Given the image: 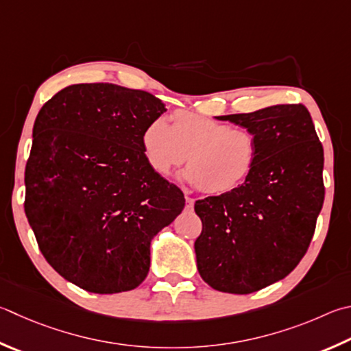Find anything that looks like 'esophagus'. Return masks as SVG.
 Masks as SVG:
<instances>
[{
    "label": "esophagus",
    "instance_id": "34e87169",
    "mask_svg": "<svg viewBox=\"0 0 351 351\" xmlns=\"http://www.w3.org/2000/svg\"><path fill=\"white\" fill-rule=\"evenodd\" d=\"M195 206V199L190 196H186V210H193Z\"/></svg>",
    "mask_w": 351,
    "mask_h": 351
}]
</instances>
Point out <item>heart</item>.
I'll list each match as a JSON object with an SVG mask.
<instances>
[{"instance_id": "b5f03b06", "label": "heart", "mask_w": 351, "mask_h": 351, "mask_svg": "<svg viewBox=\"0 0 351 351\" xmlns=\"http://www.w3.org/2000/svg\"><path fill=\"white\" fill-rule=\"evenodd\" d=\"M141 145L149 167L158 175H169L187 159L184 178L210 196L241 187L258 161L252 132L187 110L171 114L170 125L162 118L152 119L143 130Z\"/></svg>"}]
</instances>
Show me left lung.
Listing matches in <instances>:
<instances>
[{
    "label": "left lung",
    "mask_w": 351,
    "mask_h": 351,
    "mask_svg": "<svg viewBox=\"0 0 351 351\" xmlns=\"http://www.w3.org/2000/svg\"><path fill=\"white\" fill-rule=\"evenodd\" d=\"M219 119L253 133L258 161L237 190L195 202L196 264L212 289L248 295L285 278L307 253L326 196L324 149L302 104Z\"/></svg>",
    "instance_id": "left-lung-1"
}]
</instances>
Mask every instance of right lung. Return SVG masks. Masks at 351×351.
I'll use <instances>...</instances> for the list:
<instances>
[{
    "instance_id": "1",
    "label": "right lung",
    "mask_w": 351,
    "mask_h": 351,
    "mask_svg": "<svg viewBox=\"0 0 351 351\" xmlns=\"http://www.w3.org/2000/svg\"><path fill=\"white\" fill-rule=\"evenodd\" d=\"M164 112L149 92L92 82L62 88L38 113L24 212L43 256L82 290L136 289L152 238L186 206L143 154L144 127Z\"/></svg>"
}]
</instances>
